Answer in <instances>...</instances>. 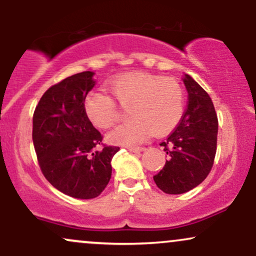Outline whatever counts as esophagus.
<instances>
[{
	"instance_id": "1",
	"label": "esophagus",
	"mask_w": 256,
	"mask_h": 256,
	"mask_svg": "<svg viewBox=\"0 0 256 256\" xmlns=\"http://www.w3.org/2000/svg\"><path fill=\"white\" fill-rule=\"evenodd\" d=\"M128 150H130V152H142L144 148H143V146H128Z\"/></svg>"
}]
</instances>
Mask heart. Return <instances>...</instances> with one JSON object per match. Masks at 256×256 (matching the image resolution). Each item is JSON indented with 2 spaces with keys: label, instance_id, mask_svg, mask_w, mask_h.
Segmentation results:
<instances>
[{
  "label": "heart",
  "instance_id": "b5f03b06",
  "mask_svg": "<svg viewBox=\"0 0 256 256\" xmlns=\"http://www.w3.org/2000/svg\"><path fill=\"white\" fill-rule=\"evenodd\" d=\"M110 90L122 108H128L130 122L110 134L114 143L136 146L152 132L156 136L172 131L184 113L185 92L173 78L150 73H131L116 78ZM84 110L94 125L110 128L116 124L119 112L113 98L100 91H90L84 100Z\"/></svg>",
  "mask_w": 256,
  "mask_h": 256
}]
</instances>
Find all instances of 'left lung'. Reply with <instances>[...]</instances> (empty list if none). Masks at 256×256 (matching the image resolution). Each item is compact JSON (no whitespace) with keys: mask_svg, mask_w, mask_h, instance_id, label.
<instances>
[{"mask_svg":"<svg viewBox=\"0 0 256 256\" xmlns=\"http://www.w3.org/2000/svg\"><path fill=\"white\" fill-rule=\"evenodd\" d=\"M188 106L177 128L165 142L168 155L154 182L166 194H183L201 184L212 170L216 152L218 116L210 95L189 74L183 79Z\"/></svg>","mask_w":256,"mask_h":256,"instance_id":"1","label":"left lung"}]
</instances>
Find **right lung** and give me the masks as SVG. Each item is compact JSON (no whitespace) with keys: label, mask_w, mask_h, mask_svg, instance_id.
Returning a JSON list of instances; mask_svg holds the SVG:
<instances>
[{"label":"right lung","mask_w":256,"mask_h":256,"mask_svg":"<svg viewBox=\"0 0 256 256\" xmlns=\"http://www.w3.org/2000/svg\"><path fill=\"white\" fill-rule=\"evenodd\" d=\"M94 73L67 77L44 92L32 119V140L43 176L58 192L76 198H98L112 176L119 146H106L91 124L84 100Z\"/></svg>","instance_id":"1"}]
</instances>
